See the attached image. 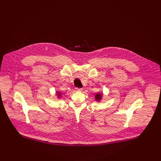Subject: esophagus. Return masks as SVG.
Instances as JSON below:
<instances>
[{
	"instance_id": "34e87169",
	"label": "esophagus",
	"mask_w": 161,
	"mask_h": 161,
	"mask_svg": "<svg viewBox=\"0 0 161 161\" xmlns=\"http://www.w3.org/2000/svg\"><path fill=\"white\" fill-rule=\"evenodd\" d=\"M75 90L77 91H82V88H75Z\"/></svg>"
}]
</instances>
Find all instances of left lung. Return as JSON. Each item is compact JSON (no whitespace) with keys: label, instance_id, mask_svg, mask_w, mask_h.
Returning <instances> with one entry per match:
<instances>
[{"label":"left lung","instance_id":"left-lung-1","mask_svg":"<svg viewBox=\"0 0 161 161\" xmlns=\"http://www.w3.org/2000/svg\"><path fill=\"white\" fill-rule=\"evenodd\" d=\"M102 94H100V93H97V94H96V96H95L96 100H97V101L100 100L101 99V98H102Z\"/></svg>","mask_w":161,"mask_h":161}]
</instances>
